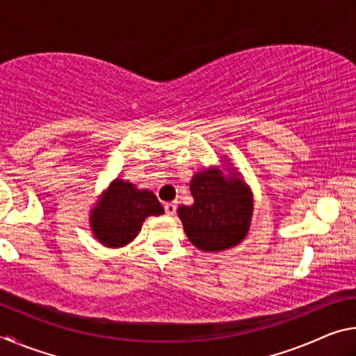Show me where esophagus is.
<instances>
[{
  "label": "esophagus",
  "instance_id": "34e87169",
  "mask_svg": "<svg viewBox=\"0 0 356 356\" xmlns=\"http://www.w3.org/2000/svg\"><path fill=\"white\" fill-rule=\"evenodd\" d=\"M176 209H177V204L176 202H166L165 204V210H166L168 215L176 213Z\"/></svg>",
  "mask_w": 356,
  "mask_h": 356
}]
</instances>
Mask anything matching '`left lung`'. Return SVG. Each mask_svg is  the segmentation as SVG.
<instances>
[{"label":"left lung","mask_w":356,"mask_h":356,"mask_svg":"<svg viewBox=\"0 0 356 356\" xmlns=\"http://www.w3.org/2000/svg\"><path fill=\"white\" fill-rule=\"evenodd\" d=\"M226 166L222 170L218 166L195 172L190 180L195 202L177 209L186 237L204 252L234 248L246 237L251 226L252 191L234 165Z\"/></svg>","instance_id":"8db88e82"}]
</instances>
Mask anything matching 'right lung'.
<instances>
[{"label":"right lung","mask_w":356,"mask_h":356,"mask_svg":"<svg viewBox=\"0 0 356 356\" xmlns=\"http://www.w3.org/2000/svg\"><path fill=\"white\" fill-rule=\"evenodd\" d=\"M165 209L150 190L114 179L89 210L94 238L106 248H122L134 242L147 216L163 215Z\"/></svg>","instance_id":"1"}]
</instances>
